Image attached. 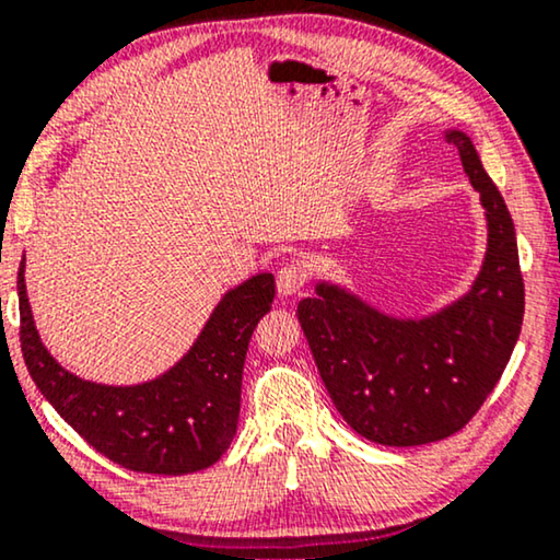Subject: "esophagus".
I'll return each mask as SVG.
<instances>
[{"label": "esophagus", "instance_id": "esophagus-1", "mask_svg": "<svg viewBox=\"0 0 560 560\" xmlns=\"http://www.w3.org/2000/svg\"><path fill=\"white\" fill-rule=\"evenodd\" d=\"M305 280H308V272H305V267L301 262L282 265L280 270H278V293L282 298L301 293V288L305 285Z\"/></svg>", "mask_w": 560, "mask_h": 560}]
</instances>
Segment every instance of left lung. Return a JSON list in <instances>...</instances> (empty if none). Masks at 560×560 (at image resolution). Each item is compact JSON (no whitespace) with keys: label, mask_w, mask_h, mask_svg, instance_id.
<instances>
[{"label":"left lung","mask_w":560,"mask_h":560,"mask_svg":"<svg viewBox=\"0 0 560 560\" xmlns=\"http://www.w3.org/2000/svg\"><path fill=\"white\" fill-rule=\"evenodd\" d=\"M462 155L487 217V255L469 293L423 318H397L334 282L298 303V320L336 410L366 441L423 446L477 416L500 382L525 313L515 224L474 142L443 132Z\"/></svg>","instance_id":"1"}]
</instances>
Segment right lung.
<instances>
[{"label":"right lung","mask_w":560,"mask_h":560,"mask_svg":"<svg viewBox=\"0 0 560 560\" xmlns=\"http://www.w3.org/2000/svg\"><path fill=\"white\" fill-rule=\"evenodd\" d=\"M20 343L45 400L89 446L129 471L180 474L217 464L240 420L242 372L255 326L275 301L272 272L252 275L224 293L186 354L140 385H102L60 366L37 334L18 272Z\"/></svg>","instance_id":"1"}]
</instances>
